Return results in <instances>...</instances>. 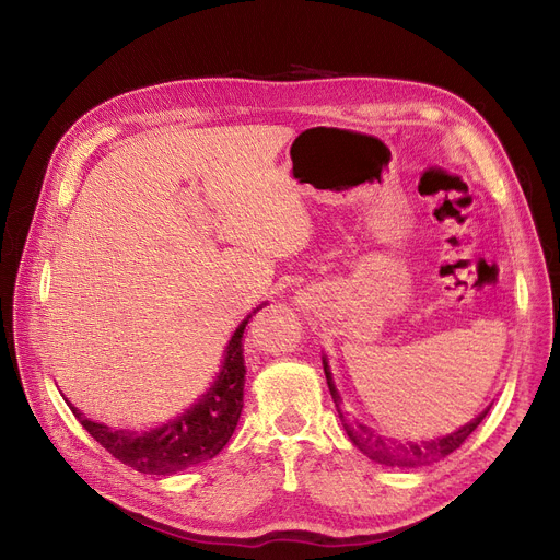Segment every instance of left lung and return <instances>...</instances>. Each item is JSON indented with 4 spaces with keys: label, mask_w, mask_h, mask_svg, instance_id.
<instances>
[{
    "label": "left lung",
    "mask_w": 560,
    "mask_h": 560,
    "mask_svg": "<svg viewBox=\"0 0 560 560\" xmlns=\"http://www.w3.org/2000/svg\"><path fill=\"white\" fill-rule=\"evenodd\" d=\"M322 364H324V374H326V383H328V389H330V396H332V402L335 407H338V415H340V421L351 439V443L355 445V448L366 455L371 462L376 464H383V466H398V468H417V466H430L443 457H448L451 453H455L459 445L477 430V425L483 421V417L489 415V407H483L481 412L468 421L466 425H462L459 430L445 434V436H439V439H430V441H421V443H400V441H394V439H385L381 434H376V430H371L369 425H362V423H355V421H349L347 415L340 409V392L338 387H335V381H332V374H330V366H328V358L322 355Z\"/></svg>",
    "instance_id": "1"
}]
</instances>
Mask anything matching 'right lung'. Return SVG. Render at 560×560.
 Wrapping results in <instances>:
<instances>
[{
    "label": "right lung",
    "instance_id": "add662e5",
    "mask_svg": "<svg viewBox=\"0 0 560 560\" xmlns=\"http://www.w3.org/2000/svg\"><path fill=\"white\" fill-rule=\"evenodd\" d=\"M256 306L234 330L232 340L222 353V364L211 387L184 412L160 428L135 432L115 430L83 417L79 407H71L73 417L121 464L145 475H175L189 466L213 459L232 439L241 412L245 387L243 332L252 315L264 308Z\"/></svg>",
    "mask_w": 560,
    "mask_h": 560
}]
</instances>
